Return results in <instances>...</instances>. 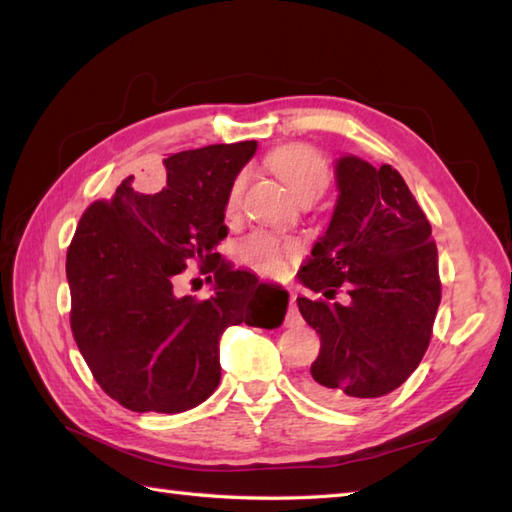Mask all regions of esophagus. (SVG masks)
I'll return each mask as SVG.
<instances>
[{"label":"esophagus","mask_w":512,"mask_h":512,"mask_svg":"<svg viewBox=\"0 0 512 512\" xmlns=\"http://www.w3.org/2000/svg\"><path fill=\"white\" fill-rule=\"evenodd\" d=\"M286 324H288V326L302 324V315H299L297 304H295V295H293V293H290V297H288V313H286Z\"/></svg>","instance_id":"34e87169"}]
</instances>
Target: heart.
Segmentation results:
<instances>
[{
    "label": "heart",
    "instance_id": "heart-1",
    "mask_svg": "<svg viewBox=\"0 0 512 512\" xmlns=\"http://www.w3.org/2000/svg\"><path fill=\"white\" fill-rule=\"evenodd\" d=\"M275 175L299 197L308 190H322L328 184V166L319 150L310 146H284L268 157ZM246 188V175H237L230 184L226 197V213L235 215L242 206V195ZM235 255L239 262L264 277H282L288 273L290 264L302 257V244L293 239H279L266 230H255L237 244Z\"/></svg>",
    "mask_w": 512,
    "mask_h": 512
}]
</instances>
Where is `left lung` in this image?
I'll return each mask as SVG.
<instances>
[{"label": "left lung", "instance_id": "1", "mask_svg": "<svg viewBox=\"0 0 512 512\" xmlns=\"http://www.w3.org/2000/svg\"><path fill=\"white\" fill-rule=\"evenodd\" d=\"M337 204L299 282L348 304L297 297L319 335L306 390L333 406H362L402 386L433 335L442 282L424 210L393 166L339 157Z\"/></svg>", "mask_w": 512, "mask_h": 512}]
</instances>
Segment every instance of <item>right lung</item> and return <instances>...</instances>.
<instances>
[{
    "label": "right lung",
    "instance_id": "add662e5",
    "mask_svg": "<svg viewBox=\"0 0 512 512\" xmlns=\"http://www.w3.org/2000/svg\"><path fill=\"white\" fill-rule=\"evenodd\" d=\"M255 150L237 142L168 155L159 193H139L130 175L79 219L66 253L70 328L95 382L128 410L173 415L206 402L222 379L224 330L284 322L286 290L215 253L230 184ZM188 263L216 277L208 300L174 295Z\"/></svg>",
    "mask_w": 512,
    "mask_h": 512
}]
</instances>
